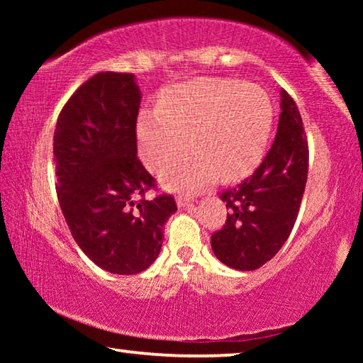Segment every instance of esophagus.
I'll use <instances>...</instances> for the list:
<instances>
[{
	"mask_svg": "<svg viewBox=\"0 0 363 363\" xmlns=\"http://www.w3.org/2000/svg\"><path fill=\"white\" fill-rule=\"evenodd\" d=\"M176 201H177V206H179V208H184V206H189V205H190L189 196L179 195V196H177V199H176Z\"/></svg>",
	"mask_w": 363,
	"mask_h": 363,
	"instance_id": "34e87169",
	"label": "esophagus"
}]
</instances>
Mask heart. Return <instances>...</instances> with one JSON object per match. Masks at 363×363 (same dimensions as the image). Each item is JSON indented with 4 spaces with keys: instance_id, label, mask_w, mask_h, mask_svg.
I'll list each match as a JSON object with an SVG mask.
<instances>
[{
    "instance_id": "b5f03b06",
    "label": "heart",
    "mask_w": 363,
    "mask_h": 363,
    "mask_svg": "<svg viewBox=\"0 0 363 363\" xmlns=\"http://www.w3.org/2000/svg\"><path fill=\"white\" fill-rule=\"evenodd\" d=\"M272 118V104L259 86L192 79L168 88L160 96L158 108L140 113V157L150 169H160L192 140L196 149L171 163L162 177L171 189L195 192L218 171L223 179L250 173L266 150Z\"/></svg>"
}]
</instances>
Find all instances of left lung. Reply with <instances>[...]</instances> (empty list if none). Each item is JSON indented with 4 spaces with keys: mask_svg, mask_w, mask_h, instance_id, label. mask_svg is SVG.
I'll return each mask as SVG.
<instances>
[{
    "mask_svg": "<svg viewBox=\"0 0 363 363\" xmlns=\"http://www.w3.org/2000/svg\"><path fill=\"white\" fill-rule=\"evenodd\" d=\"M277 134L267 155L250 177L220 194L227 213L223 229L211 235L220 262L255 270L279 253L290 237L307 181L309 145L293 97L281 89Z\"/></svg>",
    "mask_w": 363,
    "mask_h": 363,
    "instance_id": "8db88e82",
    "label": "left lung"
}]
</instances>
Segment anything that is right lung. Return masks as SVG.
I'll return each mask as SVG.
<instances>
[{
	"mask_svg": "<svg viewBox=\"0 0 363 363\" xmlns=\"http://www.w3.org/2000/svg\"><path fill=\"white\" fill-rule=\"evenodd\" d=\"M140 91L131 73L101 72L72 94L54 131L57 199L78 247L104 270L133 275L157 259L177 211L138 158Z\"/></svg>",
	"mask_w": 363,
	"mask_h": 363,
	"instance_id": "add662e5",
	"label": "right lung"
}]
</instances>
